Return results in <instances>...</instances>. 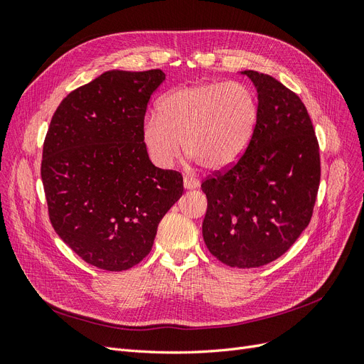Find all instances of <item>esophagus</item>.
Returning <instances> with one entry per match:
<instances>
[{
	"label": "esophagus",
	"mask_w": 364,
	"mask_h": 364,
	"mask_svg": "<svg viewBox=\"0 0 364 364\" xmlns=\"http://www.w3.org/2000/svg\"><path fill=\"white\" fill-rule=\"evenodd\" d=\"M199 185H200L199 181L194 179V178H188V176H185V178H183V186H185V190H196Z\"/></svg>",
	"instance_id": "1"
}]
</instances>
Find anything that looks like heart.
Wrapping results in <instances>:
<instances>
[{
    "instance_id": "heart-1",
    "label": "heart",
    "mask_w": 364,
    "mask_h": 364,
    "mask_svg": "<svg viewBox=\"0 0 364 364\" xmlns=\"http://www.w3.org/2000/svg\"><path fill=\"white\" fill-rule=\"evenodd\" d=\"M258 100L241 82L178 87L149 112L142 142L151 161L170 168L181 150L208 170H225L245 155L258 124Z\"/></svg>"
}]
</instances>
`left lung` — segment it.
I'll list each match as a JSON object with an SVG mask.
<instances>
[{"instance_id": "left-lung-1", "label": "left lung", "mask_w": 364, "mask_h": 364, "mask_svg": "<svg viewBox=\"0 0 364 364\" xmlns=\"http://www.w3.org/2000/svg\"><path fill=\"white\" fill-rule=\"evenodd\" d=\"M258 92L245 155L202 182L205 245L226 266L261 267L287 252L313 215L321 155L302 100L272 75L243 71Z\"/></svg>"}]
</instances>
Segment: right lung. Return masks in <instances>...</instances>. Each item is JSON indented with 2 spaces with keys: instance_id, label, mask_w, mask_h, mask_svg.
<instances>
[{
  "instance_id": "add662e5",
  "label": "right lung",
  "mask_w": 364,
  "mask_h": 364,
  "mask_svg": "<svg viewBox=\"0 0 364 364\" xmlns=\"http://www.w3.org/2000/svg\"><path fill=\"white\" fill-rule=\"evenodd\" d=\"M161 70L106 71L63 98L43 141L50 222L91 266L121 272L149 255L158 225L181 199L179 171L151 164L142 142Z\"/></svg>"
}]
</instances>
